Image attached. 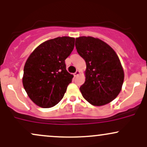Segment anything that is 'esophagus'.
Returning <instances> with one entry per match:
<instances>
[{
    "mask_svg": "<svg viewBox=\"0 0 147 147\" xmlns=\"http://www.w3.org/2000/svg\"><path fill=\"white\" fill-rule=\"evenodd\" d=\"M79 74H80V71H76L75 73H74V77H77L79 75Z\"/></svg>",
    "mask_w": 147,
    "mask_h": 147,
    "instance_id": "esophagus-1",
    "label": "esophagus"
}]
</instances>
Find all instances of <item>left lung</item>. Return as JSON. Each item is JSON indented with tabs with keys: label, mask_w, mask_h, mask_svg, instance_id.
I'll return each instance as SVG.
<instances>
[{
	"label": "left lung",
	"mask_w": 147,
	"mask_h": 147,
	"mask_svg": "<svg viewBox=\"0 0 147 147\" xmlns=\"http://www.w3.org/2000/svg\"><path fill=\"white\" fill-rule=\"evenodd\" d=\"M75 45L87 65L85 82L80 87L82 96L94 106L108 104L118 96L123 84L118 56L109 45L90 36L77 38Z\"/></svg>",
	"instance_id": "8db88e82"
}]
</instances>
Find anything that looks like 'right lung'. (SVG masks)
<instances>
[{
    "label": "right lung",
    "mask_w": 147,
    "mask_h": 147,
    "mask_svg": "<svg viewBox=\"0 0 147 147\" xmlns=\"http://www.w3.org/2000/svg\"><path fill=\"white\" fill-rule=\"evenodd\" d=\"M75 38L63 36L42 43L31 53L24 67L22 84L30 99L42 108L58 104L74 76L65 59L73 51Z\"/></svg>",
    "instance_id": "add662e5"
}]
</instances>
